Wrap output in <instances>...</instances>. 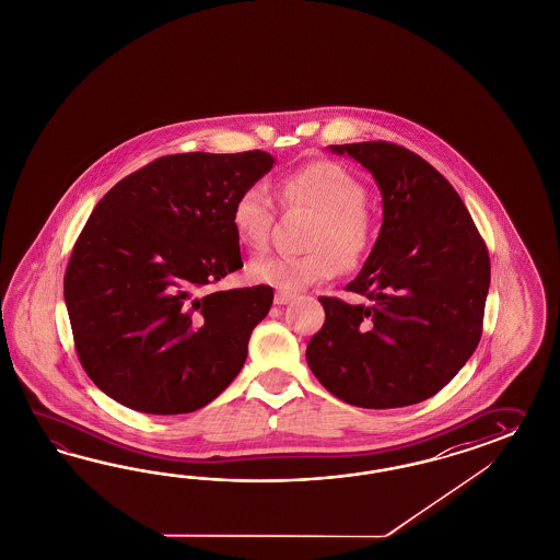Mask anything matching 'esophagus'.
<instances>
[{
	"mask_svg": "<svg viewBox=\"0 0 560 560\" xmlns=\"http://www.w3.org/2000/svg\"><path fill=\"white\" fill-rule=\"evenodd\" d=\"M291 300H295V293H289V291H277L275 293V305H285Z\"/></svg>",
	"mask_w": 560,
	"mask_h": 560,
	"instance_id": "1",
	"label": "esophagus"
}]
</instances>
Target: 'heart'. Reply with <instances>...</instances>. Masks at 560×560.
I'll list each match as a JSON object with an SVG mask.
<instances>
[{
    "label": "heart",
    "instance_id": "b5f03b06",
    "mask_svg": "<svg viewBox=\"0 0 560 560\" xmlns=\"http://www.w3.org/2000/svg\"><path fill=\"white\" fill-rule=\"evenodd\" d=\"M281 196L291 206L318 213L305 255H267L248 265V277L281 291L324 283L340 267H354L373 241V222L366 212V187L345 165L316 161L300 166L281 182ZM275 201L265 182L248 183L234 199L230 222L248 250H262L271 236Z\"/></svg>",
    "mask_w": 560,
    "mask_h": 560
}]
</instances>
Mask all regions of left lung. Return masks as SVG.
<instances>
[{
  "label": "left lung",
  "mask_w": 560,
  "mask_h": 560,
  "mask_svg": "<svg viewBox=\"0 0 560 560\" xmlns=\"http://www.w3.org/2000/svg\"><path fill=\"white\" fill-rule=\"evenodd\" d=\"M373 175L377 242L348 291L319 298L326 322L305 350L319 383L350 406L404 408L439 394L481 340L491 265L469 210L439 171L392 142L332 144Z\"/></svg>",
  "instance_id": "1"
}]
</instances>
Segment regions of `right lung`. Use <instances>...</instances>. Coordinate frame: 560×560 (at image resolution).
<instances>
[{"instance_id": "add662e5", "label": "right lung", "mask_w": 560, "mask_h": 560, "mask_svg": "<svg viewBox=\"0 0 560 560\" xmlns=\"http://www.w3.org/2000/svg\"><path fill=\"white\" fill-rule=\"evenodd\" d=\"M269 152H185L116 183L91 212L65 272L77 354L91 381L154 416L208 406L241 373L272 289L208 291L242 267L236 196Z\"/></svg>"}]
</instances>
